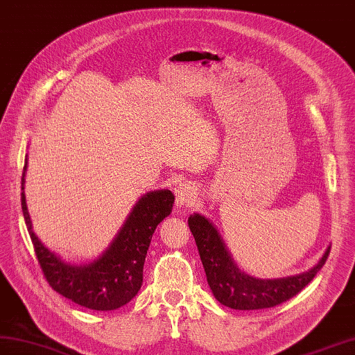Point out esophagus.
<instances>
[{"label":"esophagus","instance_id":"1","mask_svg":"<svg viewBox=\"0 0 355 355\" xmlns=\"http://www.w3.org/2000/svg\"><path fill=\"white\" fill-rule=\"evenodd\" d=\"M196 187L192 183H183L175 190V204L177 207H183L192 204L196 198Z\"/></svg>","mask_w":355,"mask_h":355}]
</instances>
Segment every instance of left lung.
Listing matches in <instances>:
<instances>
[{
  "instance_id": "1",
  "label": "left lung",
  "mask_w": 355,
  "mask_h": 355,
  "mask_svg": "<svg viewBox=\"0 0 355 355\" xmlns=\"http://www.w3.org/2000/svg\"><path fill=\"white\" fill-rule=\"evenodd\" d=\"M187 222L195 237L213 295L223 306L237 311L275 307L293 298L316 276L330 253L329 246L322 258L311 270L300 275L279 279H259L248 275L239 267L210 219L193 213Z\"/></svg>"
}]
</instances>
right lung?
Segmentation results:
<instances>
[{"label": "right lung", "mask_w": 355, "mask_h": 355, "mask_svg": "<svg viewBox=\"0 0 355 355\" xmlns=\"http://www.w3.org/2000/svg\"><path fill=\"white\" fill-rule=\"evenodd\" d=\"M26 163L28 159H25L21 180L22 213L49 285L62 297L91 311H115L129 303L141 289L144 262L153 234L172 211L175 198L171 190H153L141 196L106 250L91 262L76 264L49 250L33 231L24 190Z\"/></svg>", "instance_id": "obj_1"}]
</instances>
